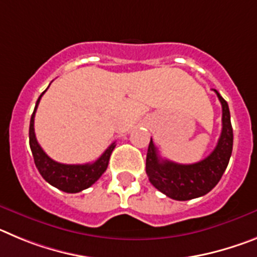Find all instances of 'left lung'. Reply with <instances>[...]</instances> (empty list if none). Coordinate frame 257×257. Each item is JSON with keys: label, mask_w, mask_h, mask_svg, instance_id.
<instances>
[{"label": "left lung", "mask_w": 257, "mask_h": 257, "mask_svg": "<svg viewBox=\"0 0 257 257\" xmlns=\"http://www.w3.org/2000/svg\"><path fill=\"white\" fill-rule=\"evenodd\" d=\"M216 92L222 108V128L216 148L205 160L192 165H180L161 160L156 145L149 143L145 170L153 187L176 201H188L205 196L216 187L226 170L233 151V128L229 106L221 95Z\"/></svg>", "instance_id": "obj_1"}]
</instances>
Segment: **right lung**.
<instances>
[{"mask_svg":"<svg viewBox=\"0 0 257 257\" xmlns=\"http://www.w3.org/2000/svg\"><path fill=\"white\" fill-rule=\"evenodd\" d=\"M46 91V90H45ZM45 91L40 95L37 103H36L35 110L31 117L29 123V145L33 154L36 167L41 176L45 179L52 187L58 188L65 193H78L83 189H87L100 178L104 171L108 167L109 158L115 147V143L110 144L105 149L103 154L92 163H85V165H64L56 161L51 160L44 152L36 139L35 134V115L37 110L38 103Z\"/></svg>","mask_w":257,"mask_h":257,"instance_id":"right-lung-1","label":"right lung"}]
</instances>
